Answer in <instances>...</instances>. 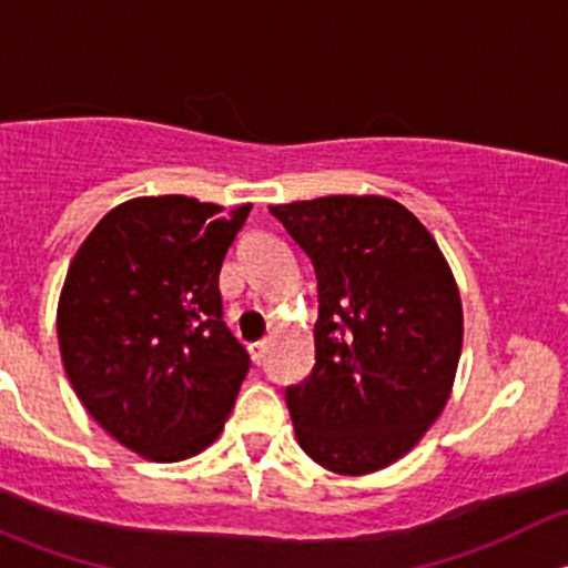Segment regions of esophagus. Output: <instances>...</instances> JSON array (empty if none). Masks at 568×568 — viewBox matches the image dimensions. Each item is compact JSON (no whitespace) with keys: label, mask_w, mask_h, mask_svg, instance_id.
<instances>
[{"label":"esophagus","mask_w":568,"mask_h":568,"mask_svg":"<svg viewBox=\"0 0 568 568\" xmlns=\"http://www.w3.org/2000/svg\"><path fill=\"white\" fill-rule=\"evenodd\" d=\"M250 352H252V359H255V365H263V359H266V354H268V341L252 343Z\"/></svg>","instance_id":"1"}]
</instances>
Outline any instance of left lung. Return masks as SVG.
<instances>
[{"mask_svg":"<svg viewBox=\"0 0 568 568\" xmlns=\"http://www.w3.org/2000/svg\"><path fill=\"white\" fill-rule=\"evenodd\" d=\"M318 280L316 365L285 390L296 443L337 475L404 459L459 368L462 296L420 220L382 194L268 205Z\"/></svg>","mask_w":568,"mask_h":568,"instance_id":"obj_1","label":"left lung"}]
</instances>
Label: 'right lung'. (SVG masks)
Here are the masks:
<instances>
[{
    "mask_svg": "<svg viewBox=\"0 0 568 568\" xmlns=\"http://www.w3.org/2000/svg\"><path fill=\"white\" fill-rule=\"evenodd\" d=\"M252 205L186 194L114 205L68 266L57 341L73 393L120 445L181 462L225 428L250 357L222 321L220 268Z\"/></svg>",
    "mask_w": 568,
    "mask_h": 568,
    "instance_id": "add662e5",
    "label": "right lung"
}]
</instances>
